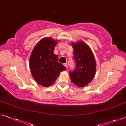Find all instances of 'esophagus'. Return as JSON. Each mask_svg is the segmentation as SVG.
Masks as SVG:
<instances>
[{"label": "esophagus", "mask_w": 126, "mask_h": 126, "mask_svg": "<svg viewBox=\"0 0 126 126\" xmlns=\"http://www.w3.org/2000/svg\"><path fill=\"white\" fill-rule=\"evenodd\" d=\"M63 65H64L66 68H67V63H64V64H63Z\"/></svg>", "instance_id": "obj_1"}]
</instances>
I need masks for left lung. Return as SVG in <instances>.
<instances>
[{
    "label": "left lung",
    "mask_w": 126,
    "mask_h": 126,
    "mask_svg": "<svg viewBox=\"0 0 126 126\" xmlns=\"http://www.w3.org/2000/svg\"><path fill=\"white\" fill-rule=\"evenodd\" d=\"M74 49V59L76 62V69L69 72L72 82L79 87L88 85L96 72V62L92 51L84 42H72Z\"/></svg>",
    "instance_id": "1"
}]
</instances>
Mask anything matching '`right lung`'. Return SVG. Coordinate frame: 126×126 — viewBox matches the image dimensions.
I'll list each match as a JSON object with an SVG mask.
<instances>
[{
    "label": "right lung",
    "instance_id": "add662e5",
    "mask_svg": "<svg viewBox=\"0 0 126 126\" xmlns=\"http://www.w3.org/2000/svg\"><path fill=\"white\" fill-rule=\"evenodd\" d=\"M58 40L46 37L37 43L29 58V68L33 78L43 87L54 83L60 75V72L66 69L58 62V55L54 54Z\"/></svg>",
    "mask_w": 126,
    "mask_h": 126
}]
</instances>
